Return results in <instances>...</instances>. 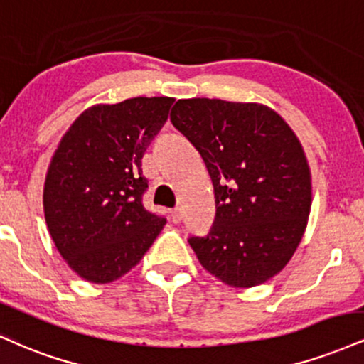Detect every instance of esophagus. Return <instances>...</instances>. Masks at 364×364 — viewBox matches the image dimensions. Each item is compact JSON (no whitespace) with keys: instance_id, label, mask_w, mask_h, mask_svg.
Wrapping results in <instances>:
<instances>
[{"instance_id":"esophagus-1","label":"esophagus","mask_w":364,"mask_h":364,"mask_svg":"<svg viewBox=\"0 0 364 364\" xmlns=\"http://www.w3.org/2000/svg\"><path fill=\"white\" fill-rule=\"evenodd\" d=\"M171 220H173L174 224H179V222L183 220L181 208H174V210H171Z\"/></svg>"}]
</instances>
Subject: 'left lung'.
I'll list each match as a JSON object with an SVG mask.
<instances>
[{
  "mask_svg": "<svg viewBox=\"0 0 364 364\" xmlns=\"http://www.w3.org/2000/svg\"><path fill=\"white\" fill-rule=\"evenodd\" d=\"M171 122L203 157L215 191V220L190 237L205 269L235 288L278 274L299 247L312 205L300 140L259 103L178 100Z\"/></svg>",
  "mask_w": 364,
  "mask_h": 364,
  "instance_id": "left-lung-1",
  "label": "left lung"
}]
</instances>
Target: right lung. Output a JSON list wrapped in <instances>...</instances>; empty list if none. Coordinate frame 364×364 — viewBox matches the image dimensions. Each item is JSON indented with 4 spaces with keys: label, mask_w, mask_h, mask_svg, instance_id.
Masks as SVG:
<instances>
[{
    "label": "right lung",
    "mask_w": 364,
    "mask_h": 364,
    "mask_svg": "<svg viewBox=\"0 0 364 364\" xmlns=\"http://www.w3.org/2000/svg\"><path fill=\"white\" fill-rule=\"evenodd\" d=\"M173 102L139 96L87 108L52 156L43 186L46 222L57 251L87 282L124 277L163 230L166 218L142 203V157Z\"/></svg>",
    "instance_id": "1"
}]
</instances>
